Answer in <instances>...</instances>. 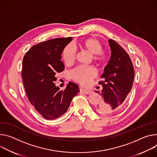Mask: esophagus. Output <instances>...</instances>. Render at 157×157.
<instances>
[{"mask_svg": "<svg viewBox=\"0 0 157 157\" xmlns=\"http://www.w3.org/2000/svg\"><path fill=\"white\" fill-rule=\"evenodd\" d=\"M80 92H82L83 94H86V95L90 94L92 93V92H91V91H89V90H83V89H80Z\"/></svg>", "mask_w": 157, "mask_h": 157, "instance_id": "obj_1", "label": "esophagus"}]
</instances>
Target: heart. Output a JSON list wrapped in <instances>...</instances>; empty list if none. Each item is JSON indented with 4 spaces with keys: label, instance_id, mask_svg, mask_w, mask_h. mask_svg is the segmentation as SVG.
<instances>
[{
    "label": "heart",
    "instance_id": "obj_1",
    "mask_svg": "<svg viewBox=\"0 0 157 157\" xmlns=\"http://www.w3.org/2000/svg\"><path fill=\"white\" fill-rule=\"evenodd\" d=\"M81 46L92 54V58L95 61L101 62L105 59V53L101 50V44L97 39L95 37L86 39L82 42ZM76 54L75 47L72 44L67 45L62 52L64 62L68 65L72 64L75 61ZM96 75L97 72L95 68L89 66H78L71 72V78L83 86L89 85Z\"/></svg>",
    "mask_w": 157,
    "mask_h": 157
}]
</instances>
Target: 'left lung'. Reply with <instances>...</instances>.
I'll list each match as a JSON object with an SVG mask.
<instances>
[{"label": "left lung", "mask_w": 157, "mask_h": 157, "mask_svg": "<svg viewBox=\"0 0 157 157\" xmlns=\"http://www.w3.org/2000/svg\"><path fill=\"white\" fill-rule=\"evenodd\" d=\"M111 54L109 61L101 75L102 85L98 93L102 100L96 111L101 114H110L121 109L130 92L135 76L132 60L126 51L115 40L109 39Z\"/></svg>", "instance_id": "obj_1"}]
</instances>
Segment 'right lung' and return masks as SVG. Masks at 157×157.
<instances>
[{
    "label": "right lung",
    "mask_w": 157,
    "mask_h": 157,
    "mask_svg": "<svg viewBox=\"0 0 157 157\" xmlns=\"http://www.w3.org/2000/svg\"><path fill=\"white\" fill-rule=\"evenodd\" d=\"M72 37L57 38L33 45L24 56L22 77L32 105L44 118L54 120L68 110L73 98L80 92L77 84L70 82L63 90L54 83L57 73L65 67L60 60L65 46Z\"/></svg>",
    "instance_id": "1"
}]
</instances>
